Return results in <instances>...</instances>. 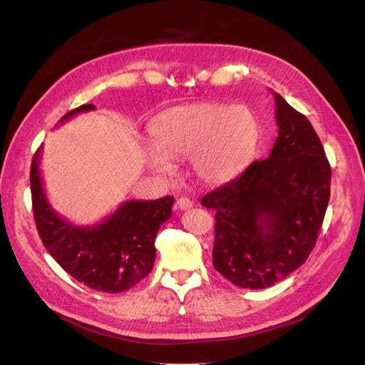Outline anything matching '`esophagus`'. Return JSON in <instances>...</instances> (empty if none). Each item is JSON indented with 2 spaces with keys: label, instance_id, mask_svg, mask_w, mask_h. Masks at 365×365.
<instances>
[{
  "label": "esophagus",
  "instance_id": "obj_1",
  "mask_svg": "<svg viewBox=\"0 0 365 365\" xmlns=\"http://www.w3.org/2000/svg\"><path fill=\"white\" fill-rule=\"evenodd\" d=\"M176 207L180 210H189L193 207V202L189 200V197H180V200L176 201Z\"/></svg>",
  "mask_w": 365,
  "mask_h": 365
}]
</instances>
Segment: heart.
I'll list each match as a JSON object with an SVG mask.
<instances>
[{
  "label": "heart",
  "mask_w": 365,
  "mask_h": 365,
  "mask_svg": "<svg viewBox=\"0 0 365 365\" xmlns=\"http://www.w3.org/2000/svg\"><path fill=\"white\" fill-rule=\"evenodd\" d=\"M155 150L149 169L170 175L169 160L190 158L192 172L205 185H224L239 176L254 157L260 140L259 118L245 105L196 102L164 109L149 125Z\"/></svg>",
  "instance_id": "b5f03b06"
}]
</instances>
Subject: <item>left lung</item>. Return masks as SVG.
Returning a JSON list of instances; mask_svg holds the SVG:
<instances>
[{
    "label": "left lung",
    "mask_w": 365,
    "mask_h": 365,
    "mask_svg": "<svg viewBox=\"0 0 365 365\" xmlns=\"http://www.w3.org/2000/svg\"><path fill=\"white\" fill-rule=\"evenodd\" d=\"M274 98L279 137L269 157L201 200L216 210L213 267L239 288H268L302 267L330 197L332 172L311 121Z\"/></svg>",
    "instance_id": "obj_1"
}]
</instances>
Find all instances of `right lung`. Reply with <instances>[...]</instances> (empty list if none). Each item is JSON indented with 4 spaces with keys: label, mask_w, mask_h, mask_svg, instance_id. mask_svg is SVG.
I'll list each match as a JSON object with an SVG mask.
<instances>
[{
    "label": "right lung",
    "mask_w": 365,
    "mask_h": 365,
    "mask_svg": "<svg viewBox=\"0 0 365 365\" xmlns=\"http://www.w3.org/2000/svg\"><path fill=\"white\" fill-rule=\"evenodd\" d=\"M96 109L82 105L61 118ZM42 146L30 168L33 216L43 247L77 282L96 291L118 294L146 277L155 262V237L172 216L175 197L126 201L96 225H74L54 212L42 185L39 161Z\"/></svg>",
    "instance_id": "obj_1"
}]
</instances>
